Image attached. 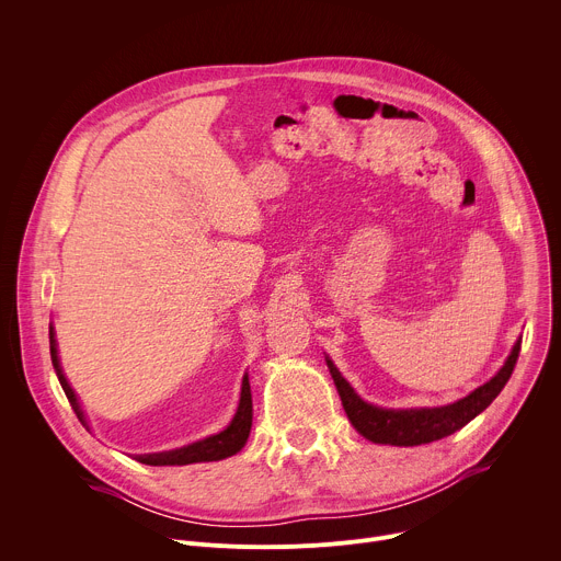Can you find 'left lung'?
Returning a JSON list of instances; mask_svg holds the SVG:
<instances>
[{"mask_svg": "<svg viewBox=\"0 0 561 561\" xmlns=\"http://www.w3.org/2000/svg\"><path fill=\"white\" fill-rule=\"evenodd\" d=\"M522 342L513 346V353L508 355L502 370L472 390L468 397L459 399V402L442 409H411V411H390V409H377L370 407L355 394L351 383L340 375V370L333 366L331 359H327L333 381L337 386V392L342 397L344 411L351 420V424L362 433L366 439L375 444H390V446H420L431 444L442 437H448L463 428L470 420H474L479 413L491 407L493 399L502 392L506 381L513 375V368L519 357Z\"/></svg>", "mask_w": 561, "mask_h": 561, "instance_id": "obj_1", "label": "left lung"}]
</instances>
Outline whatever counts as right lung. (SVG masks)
<instances>
[{
    "label": "right lung",
    "mask_w": 561,
    "mask_h": 561,
    "mask_svg": "<svg viewBox=\"0 0 561 561\" xmlns=\"http://www.w3.org/2000/svg\"><path fill=\"white\" fill-rule=\"evenodd\" d=\"M50 359H53V366H55V373L59 377V383L68 397V402L75 411V415L79 417V422H84V413L82 409H79L77 404V397L72 392V388L68 386L64 373H61V366H59V359H57V344H55V333H53V327H50ZM251 426H253V399H251V383H249V375H244V381H242V397H239V407H237V413L230 422V426L226 431H221L219 435H213V437H206L197 444H191V446H184V448H178V450H169V453H154V455H139L135 457L137 461L141 463H148V466H186V463H197V461H217V459H226L234 453H239L244 448L247 439H249V433H251Z\"/></svg>",
    "instance_id": "right-lung-1"
}]
</instances>
